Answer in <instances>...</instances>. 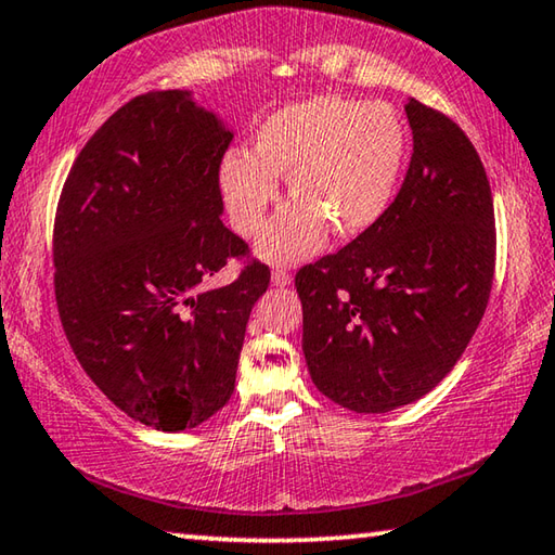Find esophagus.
Instances as JSON below:
<instances>
[{
	"label": "esophagus",
	"mask_w": 555,
	"mask_h": 555,
	"mask_svg": "<svg viewBox=\"0 0 555 555\" xmlns=\"http://www.w3.org/2000/svg\"><path fill=\"white\" fill-rule=\"evenodd\" d=\"M271 284L274 286H288L291 284V274H288V269H274L271 271Z\"/></svg>",
	"instance_id": "esophagus-1"
}]
</instances>
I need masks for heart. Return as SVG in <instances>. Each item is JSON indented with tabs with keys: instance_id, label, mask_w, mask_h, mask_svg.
Wrapping results in <instances>:
<instances>
[{
	"instance_id": "heart-1",
	"label": "heart",
	"mask_w": 555,
	"mask_h": 555,
	"mask_svg": "<svg viewBox=\"0 0 555 555\" xmlns=\"http://www.w3.org/2000/svg\"><path fill=\"white\" fill-rule=\"evenodd\" d=\"M409 158V131L387 102L313 98L261 121L255 154L232 149L220 162V191L242 237L264 224L279 201L276 176L291 201L261 232L257 251L274 264L315 255L327 232L352 240L370 232L397 198Z\"/></svg>"
}]
</instances>
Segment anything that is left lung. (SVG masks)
Masks as SVG:
<instances>
[{
    "label": "left lung",
    "instance_id": "obj_1",
    "mask_svg": "<svg viewBox=\"0 0 555 555\" xmlns=\"http://www.w3.org/2000/svg\"><path fill=\"white\" fill-rule=\"evenodd\" d=\"M413 154L389 212L296 274L308 372L327 399L387 413L455 367L494 276V205L475 146L443 112L406 102Z\"/></svg>",
    "mask_w": 555,
    "mask_h": 555
}]
</instances>
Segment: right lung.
<instances>
[{"label": "right lung", "instance_id": "1", "mask_svg": "<svg viewBox=\"0 0 555 555\" xmlns=\"http://www.w3.org/2000/svg\"><path fill=\"white\" fill-rule=\"evenodd\" d=\"M232 131L193 92L129 100L65 178L53 228L55 304L100 391L156 430L201 426L230 401L269 267L224 228L220 162Z\"/></svg>", "mask_w": 555, "mask_h": 555}]
</instances>
